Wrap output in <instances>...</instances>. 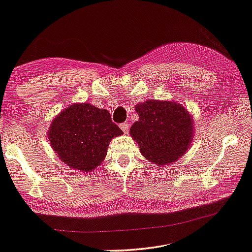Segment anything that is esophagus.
<instances>
[{"label": "esophagus", "mask_w": 252, "mask_h": 252, "mask_svg": "<svg viewBox=\"0 0 252 252\" xmlns=\"http://www.w3.org/2000/svg\"><path fill=\"white\" fill-rule=\"evenodd\" d=\"M120 127H121V130L125 132V133H126V132L129 131V123L123 122V123H121V125H120Z\"/></svg>", "instance_id": "1"}]
</instances>
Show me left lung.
Listing matches in <instances>:
<instances>
[{"label":"left lung","mask_w":252,"mask_h":252,"mask_svg":"<svg viewBox=\"0 0 252 252\" xmlns=\"http://www.w3.org/2000/svg\"><path fill=\"white\" fill-rule=\"evenodd\" d=\"M139 121L130 134L143 157L158 165L175 162L189 149L193 139V119L178 103L146 100L135 108Z\"/></svg>","instance_id":"obj_1"}]
</instances>
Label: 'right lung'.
<instances>
[{"mask_svg": "<svg viewBox=\"0 0 252 252\" xmlns=\"http://www.w3.org/2000/svg\"><path fill=\"white\" fill-rule=\"evenodd\" d=\"M123 134L108 110L89 103L68 107L55 118L48 136L58 158L79 172H90L107 155L112 138Z\"/></svg>", "mask_w": 252, "mask_h": 252, "instance_id": "right-lung-1", "label": "right lung"}]
</instances>
